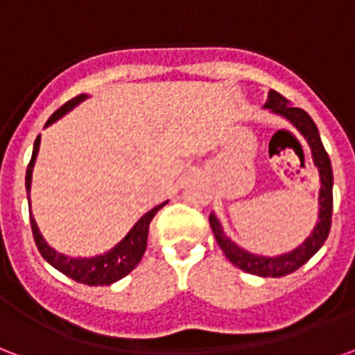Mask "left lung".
Here are the masks:
<instances>
[{"instance_id": "1", "label": "left lung", "mask_w": 355, "mask_h": 355, "mask_svg": "<svg viewBox=\"0 0 355 355\" xmlns=\"http://www.w3.org/2000/svg\"><path fill=\"white\" fill-rule=\"evenodd\" d=\"M263 108H268L269 112H273L277 116H282L284 119H288L290 123L294 125L295 129L300 130L303 138L307 140L311 153H313L314 166L318 168L320 174V194H318V223L314 226V230L300 247H295L290 252H284L281 257H258L252 254L249 250L241 249L234 243L223 230V226L218 223V218L215 215H209V225L215 234L218 247L223 249L226 258L230 260L234 266H238L239 269H243L247 273L258 277H284L294 273L295 269H300L305 262H309L311 258L320 250V247L324 245V241L329 236V228H331V211H333V172H331V161L329 155L324 149V144L320 140V132L316 129V125L311 119L307 112L295 108L282 97L281 93L269 92L268 101Z\"/></svg>"}]
</instances>
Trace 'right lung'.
<instances>
[{"mask_svg":"<svg viewBox=\"0 0 355 355\" xmlns=\"http://www.w3.org/2000/svg\"><path fill=\"white\" fill-rule=\"evenodd\" d=\"M87 95L82 93L78 97L71 98L69 103L61 106L60 110H55L52 116L48 117V121L44 127L52 125L58 121L61 116H65L67 112H71L74 106H78L82 101H86ZM39 146H41V135L37 137L35 144H33V155L28 164V172H26V189H31V175H33V166H35L37 153H39ZM166 204V202H164ZM164 204H159L151 211H148L144 217L138 218V223L130 232L125 236L116 247H112L105 254L92 258H69L65 254H61L58 250H54L50 245L44 241V238L39 232L35 218L31 215V207H29V218H31V232L35 238L37 249L42 254V258L46 260L50 266H54L58 271H61L63 275L71 277L73 281L87 284V286H105V284H112V282L123 279L125 275H129L132 269L137 268L140 260H142L144 252H146V245H148V232L151 218L155 217V213L161 209Z\"/></svg>","mask_w":355,"mask_h":355,"instance_id":"obj_1","label":"right lung"}]
</instances>
